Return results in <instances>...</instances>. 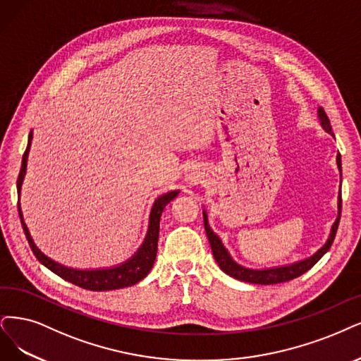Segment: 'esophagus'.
<instances>
[{"mask_svg": "<svg viewBox=\"0 0 361 361\" xmlns=\"http://www.w3.org/2000/svg\"><path fill=\"white\" fill-rule=\"evenodd\" d=\"M204 180H205V173L201 171H196V169L189 171L188 176H185V183H188L190 188H195V185L201 184Z\"/></svg>", "mask_w": 361, "mask_h": 361, "instance_id": "34e87169", "label": "esophagus"}]
</instances>
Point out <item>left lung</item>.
I'll list each match as a JSON object with an SVG mask.
<instances>
[{
	"label": "left lung",
	"instance_id": "obj_1",
	"mask_svg": "<svg viewBox=\"0 0 361 361\" xmlns=\"http://www.w3.org/2000/svg\"><path fill=\"white\" fill-rule=\"evenodd\" d=\"M317 114H318V120H319V125H322V128L327 133H330L331 137H335V135H333V132H331L330 120H329L327 114L324 113V110L318 109ZM336 164H338V169H339L341 177H342L341 156L336 157ZM341 208H342V199H341V193H339V196H338V217H336L335 223L331 224V229H330V233L327 236V241L323 244V247H319L312 256L305 257V259L298 260V262L288 263V264L272 266V268H262V269L245 268V266L235 262L233 257L231 256L229 250L224 247L221 238L214 231H212V228L209 226L207 209L204 208L202 212H204V226H205L208 241H209V245H211V250H212V255H214V259L220 266V269L224 274H228L229 276H232L235 279H239V281L250 283V284L269 286V284H279V283L290 281V279H295V278L300 276L302 274L308 272L312 268V266L326 255V252L329 251V248L333 244V239H335V236H336V231H338L339 220H341Z\"/></svg>",
	"mask_w": 361,
	"mask_h": 361
}]
</instances>
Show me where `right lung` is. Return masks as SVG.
Returning a JSON list of instances; mask_svg holds the SVG:
<instances>
[{"label": "right lung", "instance_id": "1", "mask_svg": "<svg viewBox=\"0 0 361 361\" xmlns=\"http://www.w3.org/2000/svg\"><path fill=\"white\" fill-rule=\"evenodd\" d=\"M31 142H32V132L28 137V145H26V150L22 157V168L19 172V178H18V195L20 197V190H22V183L26 173V165H28V154L31 150ZM180 190H169L164 195H160L159 197L154 199V202L150 209V216H149V226H147V233L142 244L140 248L133 252V255L118 264L110 266V268H97V269H77V268H70V266H65L56 260L50 259L46 256L44 252L37 247L34 243V239L30 233L28 226H26L22 214V208L20 202L18 204L19 208V216H20V223L23 232L26 235V239H28L30 247L38 262L44 264L47 269H50L53 274H56L62 279L68 283H73L78 287L92 290V291H109V290H118V288H125L130 287L133 284L140 283L142 278L147 276V274L150 272L153 268V263L156 260V252H157V241H159V228H160V217H162V212L165 207L178 196Z\"/></svg>", "mask_w": 361, "mask_h": 361}]
</instances>
